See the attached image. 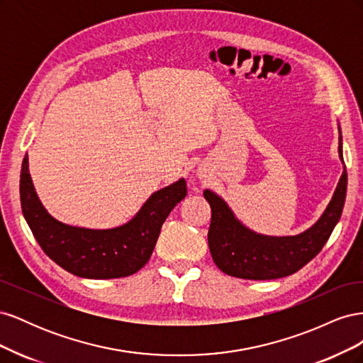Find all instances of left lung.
I'll return each instance as SVG.
<instances>
[{"mask_svg":"<svg viewBox=\"0 0 363 363\" xmlns=\"http://www.w3.org/2000/svg\"><path fill=\"white\" fill-rule=\"evenodd\" d=\"M339 157H342L339 131ZM347 168L344 167L330 204L313 227L298 236H262L240 224L228 206L211 191L204 199L212 207L208 248L215 265L228 276L248 280H272L291 276L323 250L337 224L345 203Z\"/></svg>","mask_w":363,"mask_h":363,"instance_id":"obj_1","label":"left lung"}]
</instances>
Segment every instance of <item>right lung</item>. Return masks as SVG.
Instances as JSON below:
<instances>
[{"instance_id": "obj_1", "label": "right lung", "mask_w": 363, "mask_h": 363, "mask_svg": "<svg viewBox=\"0 0 363 363\" xmlns=\"http://www.w3.org/2000/svg\"><path fill=\"white\" fill-rule=\"evenodd\" d=\"M21 207L33 236L59 267L83 279H119L138 272L152 255L162 224L186 194V182L152 194L130 223L111 230L71 227L56 221L40 204L28 172L21 169Z\"/></svg>"}]
</instances>
